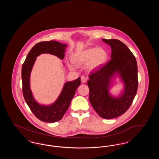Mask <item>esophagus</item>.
I'll use <instances>...</instances> for the list:
<instances>
[{
  "instance_id": "obj_1",
  "label": "esophagus",
  "mask_w": 159,
  "mask_h": 159,
  "mask_svg": "<svg viewBox=\"0 0 159 159\" xmlns=\"http://www.w3.org/2000/svg\"><path fill=\"white\" fill-rule=\"evenodd\" d=\"M86 81H87V78L85 76H81V82L82 83H86Z\"/></svg>"
}]
</instances>
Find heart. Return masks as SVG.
I'll return each instance as SVG.
<instances>
[{"instance_id":"obj_1","label":"heart","mask_w":159,"mask_h":159,"mask_svg":"<svg viewBox=\"0 0 159 159\" xmlns=\"http://www.w3.org/2000/svg\"><path fill=\"white\" fill-rule=\"evenodd\" d=\"M107 57L106 52L102 48H92L82 52L75 53L72 59L76 65L80 66L86 64L90 60V66L95 67L105 60ZM71 69H74V66L69 65Z\"/></svg>"}]
</instances>
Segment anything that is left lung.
<instances>
[{"label": "left lung", "instance_id": "left-lung-1", "mask_svg": "<svg viewBox=\"0 0 159 159\" xmlns=\"http://www.w3.org/2000/svg\"><path fill=\"white\" fill-rule=\"evenodd\" d=\"M102 41L111 46V58L91 71L88 85L93 109L102 118L111 119L125 113L132 104L138 89V67L134 55L122 42L114 39ZM117 71L125 88L121 96L113 98L108 93V87L110 78Z\"/></svg>", "mask_w": 159, "mask_h": 159}]
</instances>
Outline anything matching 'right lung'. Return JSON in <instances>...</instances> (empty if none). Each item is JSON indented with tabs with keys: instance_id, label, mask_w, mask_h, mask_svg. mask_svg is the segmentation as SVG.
Segmentation results:
<instances>
[{
	"instance_id": "1",
	"label": "right lung",
	"mask_w": 159,
	"mask_h": 159,
	"mask_svg": "<svg viewBox=\"0 0 159 159\" xmlns=\"http://www.w3.org/2000/svg\"><path fill=\"white\" fill-rule=\"evenodd\" d=\"M66 46L54 40L40 42L32 48L23 63L21 70L23 96L32 113L41 121L53 123L60 120L68 110L76 89L81 83L80 77L67 82L58 99L51 106H40L33 97L30 88V75L36 58L41 53H48L63 59Z\"/></svg>"
}]
</instances>
